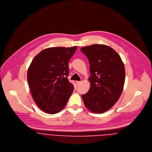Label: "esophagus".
<instances>
[{
    "label": "esophagus",
    "mask_w": 152,
    "mask_h": 152,
    "mask_svg": "<svg viewBox=\"0 0 152 152\" xmlns=\"http://www.w3.org/2000/svg\"><path fill=\"white\" fill-rule=\"evenodd\" d=\"M82 83V81H76V84H77V85H78V86H79V85H80Z\"/></svg>",
    "instance_id": "esophagus-1"
}]
</instances>
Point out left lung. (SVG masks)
I'll return each instance as SVG.
<instances>
[{
  "label": "left lung",
  "instance_id": "8db88e82",
  "mask_svg": "<svg viewBox=\"0 0 152 152\" xmlns=\"http://www.w3.org/2000/svg\"><path fill=\"white\" fill-rule=\"evenodd\" d=\"M81 51L86 56L90 65L91 87L82 95L85 106L96 113L111 108L118 101L125 83V69L119 55L109 46L92 44Z\"/></svg>",
  "mask_w": 152,
  "mask_h": 152
}]
</instances>
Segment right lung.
I'll list each match as a JSON object with an SVG mask.
<instances>
[{
    "instance_id": "add662e5",
    "label": "right lung",
    "mask_w": 152,
    "mask_h": 152,
    "mask_svg": "<svg viewBox=\"0 0 152 152\" xmlns=\"http://www.w3.org/2000/svg\"><path fill=\"white\" fill-rule=\"evenodd\" d=\"M77 46L51 47L42 50L32 60L27 81L32 97L44 112L55 114L65 107L74 91L69 82L68 62Z\"/></svg>"
}]
</instances>
